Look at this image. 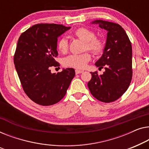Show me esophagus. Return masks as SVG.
I'll use <instances>...</instances> for the list:
<instances>
[{
	"mask_svg": "<svg viewBox=\"0 0 149 149\" xmlns=\"http://www.w3.org/2000/svg\"><path fill=\"white\" fill-rule=\"evenodd\" d=\"M81 73H83V71L79 70H75V74H81Z\"/></svg>",
	"mask_w": 149,
	"mask_h": 149,
	"instance_id": "34e87169",
	"label": "esophagus"
}]
</instances>
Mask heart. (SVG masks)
<instances>
[{
	"mask_svg": "<svg viewBox=\"0 0 149 149\" xmlns=\"http://www.w3.org/2000/svg\"><path fill=\"white\" fill-rule=\"evenodd\" d=\"M74 35L85 42L84 49L90 50L95 54L102 53L104 49V42L102 40L95 37V33L86 28H79L74 31ZM68 40L63 37L58 40L57 49L61 53H66L68 50ZM91 60V54L88 52L82 54H73L64 58L63 63L65 66L79 69H84Z\"/></svg>",
	"mask_w": 149,
	"mask_h": 149,
	"instance_id": "obj_1",
	"label": "heart"
}]
</instances>
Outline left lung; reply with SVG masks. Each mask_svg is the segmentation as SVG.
Returning <instances> with one entry per match:
<instances>
[{
    "instance_id": "obj_1",
    "label": "left lung",
    "mask_w": 149,
    "mask_h": 149,
    "mask_svg": "<svg viewBox=\"0 0 149 149\" xmlns=\"http://www.w3.org/2000/svg\"><path fill=\"white\" fill-rule=\"evenodd\" d=\"M107 31L106 44L101 57L95 63L98 70L104 68L103 74L91 72L88 86L94 97L103 102H113L128 88L132 77V49L126 32L120 25L103 20H95Z\"/></svg>"
}]
</instances>
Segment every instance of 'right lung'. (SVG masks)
Masks as SVG:
<instances>
[{
  "mask_svg": "<svg viewBox=\"0 0 149 149\" xmlns=\"http://www.w3.org/2000/svg\"><path fill=\"white\" fill-rule=\"evenodd\" d=\"M71 27L54 24L34 25L19 38L14 64L23 89L36 103L43 106L59 102L75 76L73 68L52 74L51 67L60 66L55 61L58 36Z\"/></svg>",
  "mask_w": 149,
  "mask_h": 149,
  "instance_id": "obj_1",
  "label": "right lung"
}]
</instances>
